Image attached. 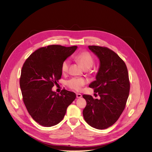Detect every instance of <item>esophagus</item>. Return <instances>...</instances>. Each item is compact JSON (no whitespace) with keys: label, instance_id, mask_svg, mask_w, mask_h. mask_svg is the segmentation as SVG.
I'll use <instances>...</instances> for the list:
<instances>
[{"label":"esophagus","instance_id":"obj_1","mask_svg":"<svg viewBox=\"0 0 152 152\" xmlns=\"http://www.w3.org/2000/svg\"><path fill=\"white\" fill-rule=\"evenodd\" d=\"M77 98H80L82 97V95L81 94H79V93H77Z\"/></svg>","mask_w":152,"mask_h":152}]
</instances>
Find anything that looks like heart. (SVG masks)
Segmentation results:
<instances>
[{
  "label": "heart",
  "mask_w": 152,
  "mask_h": 152,
  "mask_svg": "<svg viewBox=\"0 0 152 152\" xmlns=\"http://www.w3.org/2000/svg\"><path fill=\"white\" fill-rule=\"evenodd\" d=\"M75 59L78 61L84 69H89L92 67L94 63V58L91 54L87 51H84L79 53L75 56ZM69 66V61L66 60L63 61L61 65V72L63 74H65L68 71ZM86 84L84 79L81 78H72L66 81V86L71 89L78 91L81 88Z\"/></svg>",
  "instance_id": "obj_1"
}]
</instances>
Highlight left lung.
<instances>
[{"label": "left lung", "instance_id": "1", "mask_svg": "<svg viewBox=\"0 0 152 152\" xmlns=\"http://www.w3.org/2000/svg\"><path fill=\"white\" fill-rule=\"evenodd\" d=\"M88 48L100 61L96 80L89 86L100 99L83 95L87 102L83 113L89 125L104 129L118 121L125 108L130 91L129 74L125 62L112 50L97 45Z\"/></svg>", "mask_w": 152, "mask_h": 152}]
</instances>
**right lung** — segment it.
Instances as JSON below:
<instances>
[{
  "label": "right lung",
  "mask_w": 152,
  "mask_h": 152,
  "mask_svg": "<svg viewBox=\"0 0 152 152\" xmlns=\"http://www.w3.org/2000/svg\"><path fill=\"white\" fill-rule=\"evenodd\" d=\"M77 48L60 45L41 47L23 64L20 78L23 102L32 118L42 126L60 123L76 98L73 92L64 89L59 94L52 88L61 77L62 63Z\"/></svg>",
  "instance_id": "add662e5"
}]
</instances>
